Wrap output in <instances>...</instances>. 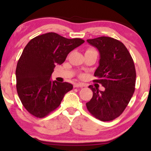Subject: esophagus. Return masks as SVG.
Listing matches in <instances>:
<instances>
[{
	"label": "esophagus",
	"instance_id": "1",
	"mask_svg": "<svg viewBox=\"0 0 151 151\" xmlns=\"http://www.w3.org/2000/svg\"><path fill=\"white\" fill-rule=\"evenodd\" d=\"M85 85L83 83H76L74 84V87H83Z\"/></svg>",
	"mask_w": 151,
	"mask_h": 151
}]
</instances>
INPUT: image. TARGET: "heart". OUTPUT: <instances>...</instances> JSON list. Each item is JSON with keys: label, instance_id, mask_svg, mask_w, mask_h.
I'll return each mask as SVG.
<instances>
[{"label": "heart", "instance_id": "b5f03b06", "mask_svg": "<svg viewBox=\"0 0 151 151\" xmlns=\"http://www.w3.org/2000/svg\"><path fill=\"white\" fill-rule=\"evenodd\" d=\"M88 50H91V51H96V50H95V49H88Z\"/></svg>", "mask_w": 151, "mask_h": 151}]
</instances>
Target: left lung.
Returning <instances> with one entry per match:
<instances>
[{
	"instance_id": "8db88e82",
	"label": "left lung",
	"mask_w": 151,
	"mask_h": 151,
	"mask_svg": "<svg viewBox=\"0 0 151 151\" xmlns=\"http://www.w3.org/2000/svg\"><path fill=\"white\" fill-rule=\"evenodd\" d=\"M100 53L99 66L94 73L93 82L105 90L92 85L93 97L86 103L91 114L101 121H111L119 117L135 91L136 72L133 60L127 47L120 41L102 36L86 40Z\"/></svg>"
}]
</instances>
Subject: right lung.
Returning <instances> with one entry per match:
<instances>
[{
    "mask_svg": "<svg viewBox=\"0 0 151 151\" xmlns=\"http://www.w3.org/2000/svg\"><path fill=\"white\" fill-rule=\"evenodd\" d=\"M84 40L68 39L49 32L32 39L18 60L16 69V89L22 105L39 118L57 109L73 85L51 81L55 65L65 61L67 55Z\"/></svg>",
    "mask_w": 151,
    "mask_h": 151,
    "instance_id": "obj_1",
    "label": "right lung"
}]
</instances>
